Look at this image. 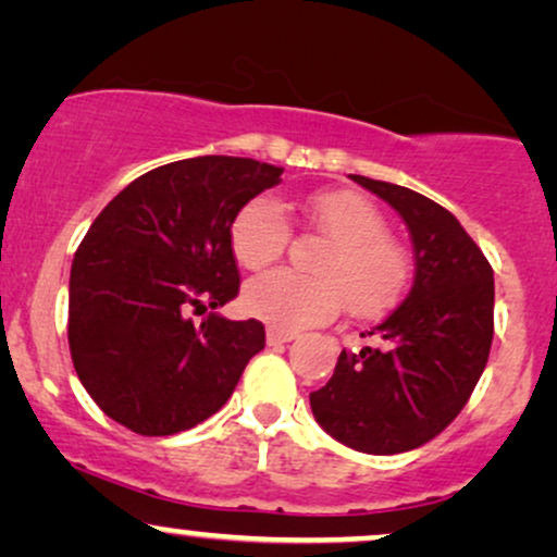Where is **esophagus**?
I'll return each mask as SVG.
<instances>
[{"label":"esophagus","mask_w":557,"mask_h":557,"mask_svg":"<svg viewBox=\"0 0 557 557\" xmlns=\"http://www.w3.org/2000/svg\"><path fill=\"white\" fill-rule=\"evenodd\" d=\"M295 331L290 329H280V326H270L267 329V344H285V342H293L295 339Z\"/></svg>","instance_id":"esophagus-1"}]
</instances>
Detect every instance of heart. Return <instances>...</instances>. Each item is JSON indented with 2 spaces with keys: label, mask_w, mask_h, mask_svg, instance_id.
Returning <instances> with one entry per match:
<instances>
[{
  "label": "heart",
  "mask_w": 557,
  "mask_h": 557,
  "mask_svg": "<svg viewBox=\"0 0 557 557\" xmlns=\"http://www.w3.org/2000/svg\"><path fill=\"white\" fill-rule=\"evenodd\" d=\"M311 226L329 238L313 264L319 277L274 270L244 287L246 311L280 329H302L331 321L347 306L357 319L385 313L404 298L411 280V257L388 236L377 206L351 189H321L302 202ZM290 221L283 206L259 195L231 223V246L246 270H264L285 255Z\"/></svg>",
  "instance_id": "obj_1"
}]
</instances>
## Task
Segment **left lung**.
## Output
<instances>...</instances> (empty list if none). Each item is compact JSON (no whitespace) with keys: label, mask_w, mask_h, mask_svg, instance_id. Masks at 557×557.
Wrapping results in <instances>:
<instances>
[{"label":"left lung","mask_w":557,"mask_h":557,"mask_svg":"<svg viewBox=\"0 0 557 557\" xmlns=\"http://www.w3.org/2000/svg\"><path fill=\"white\" fill-rule=\"evenodd\" d=\"M351 180L404 218L417 274L408 298L368 331L375 347L342 351L311 408L342 445L398 455L445 432L481 380L494 342V270L434 200L391 182Z\"/></svg>","instance_id":"8db88e82"}]
</instances>
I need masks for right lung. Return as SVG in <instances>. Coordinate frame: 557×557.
Segmentation results:
<instances>
[{"label": "right lung", "mask_w": 557, "mask_h": 557, "mask_svg": "<svg viewBox=\"0 0 557 557\" xmlns=\"http://www.w3.org/2000/svg\"><path fill=\"white\" fill-rule=\"evenodd\" d=\"M283 169L238 157L172 161L133 180L95 218L69 280V349L97 406L131 432L206 421L264 349L257 319L189 313L238 295L231 223Z\"/></svg>", "instance_id": "1"}]
</instances>
